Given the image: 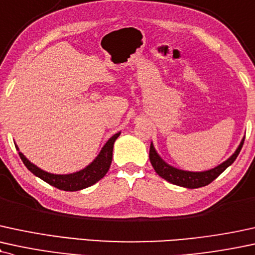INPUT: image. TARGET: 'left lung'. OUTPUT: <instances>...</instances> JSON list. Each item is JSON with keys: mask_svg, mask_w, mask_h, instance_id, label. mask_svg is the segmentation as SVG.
<instances>
[{"mask_svg": "<svg viewBox=\"0 0 255 255\" xmlns=\"http://www.w3.org/2000/svg\"><path fill=\"white\" fill-rule=\"evenodd\" d=\"M244 141L245 137L242 139L240 145H239L236 151L234 152V154H233L231 158L227 159L226 161H223L222 164L219 165V166L211 168V170L203 171V172L183 171L179 170V168L171 166V165H168L167 162H165L160 157H159V154L157 151H155L153 143H151V147H149V160H151V164L153 168L155 170V172H157L161 178H164L165 180H167V182L172 183L174 185L183 186V188L197 189L210 184L214 179H216L227 167L231 166L233 162L235 161V159L238 158L239 153H240L242 148V145H244Z\"/></svg>", "mask_w": 255, "mask_h": 255, "instance_id": "8db88e82", "label": "left lung"}]
</instances>
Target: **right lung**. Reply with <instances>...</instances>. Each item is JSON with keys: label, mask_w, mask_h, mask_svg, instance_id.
Wrapping results in <instances>:
<instances>
[{"label": "right lung", "mask_w": 255, "mask_h": 255, "mask_svg": "<svg viewBox=\"0 0 255 255\" xmlns=\"http://www.w3.org/2000/svg\"><path fill=\"white\" fill-rule=\"evenodd\" d=\"M120 131L113 135L110 139L107 141L106 145L103 146V148L101 149L100 154L97 155L96 159L91 162L90 165H88L87 167L83 168V170L78 171V172L70 173V174H53L48 173L46 171L41 170L38 166H35L34 164H32L28 159H27L22 153L19 152V155L21 160L23 161L24 166L32 172L34 176L39 177L40 179H42L44 182L48 183L50 185L54 186V188L64 190V191H78V190L85 189L88 186L94 185L95 183H97L101 178L106 176V173L108 172L110 164H112L113 159V147H114L115 140L120 136ZM16 149L17 146H16Z\"/></svg>", "instance_id": "right-lung-1"}]
</instances>
